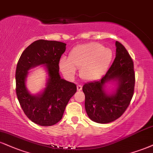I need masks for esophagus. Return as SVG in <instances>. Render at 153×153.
Segmentation results:
<instances>
[{"mask_svg": "<svg viewBox=\"0 0 153 153\" xmlns=\"http://www.w3.org/2000/svg\"><path fill=\"white\" fill-rule=\"evenodd\" d=\"M77 90H78V91H81V90H82V85H77Z\"/></svg>", "mask_w": 153, "mask_h": 153, "instance_id": "34e87169", "label": "esophagus"}]
</instances>
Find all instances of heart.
Segmentation results:
<instances>
[{"label":"heart","instance_id":"obj_1","mask_svg":"<svg viewBox=\"0 0 153 153\" xmlns=\"http://www.w3.org/2000/svg\"><path fill=\"white\" fill-rule=\"evenodd\" d=\"M113 53L100 43H90L80 45L72 49L68 58H62L59 67L68 78L74 77L76 69L85 80H93L102 75L110 66Z\"/></svg>","mask_w":153,"mask_h":153}]
</instances>
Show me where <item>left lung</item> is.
I'll return each instance as SVG.
<instances>
[{
  "label": "left lung",
  "mask_w": 153,
  "mask_h": 153,
  "mask_svg": "<svg viewBox=\"0 0 153 153\" xmlns=\"http://www.w3.org/2000/svg\"><path fill=\"white\" fill-rule=\"evenodd\" d=\"M116 56L106 74L99 80L82 86L85 108L88 117L97 123H108L119 118L129 106L133 96L135 76L132 59L126 48L115 42ZM110 80L117 81L113 94H107L104 85Z\"/></svg>",
  "instance_id": "obj_1"
}]
</instances>
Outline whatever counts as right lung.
<instances>
[{
  "label": "right lung",
  "mask_w": 153,
  "mask_h": 153,
  "mask_svg": "<svg viewBox=\"0 0 153 153\" xmlns=\"http://www.w3.org/2000/svg\"><path fill=\"white\" fill-rule=\"evenodd\" d=\"M66 44L55 40H38L23 51L16 71V95L22 109L31 121L41 126H51L62 119L65 107L77 91L76 85L60 78L59 62ZM45 65L49 75L43 93L32 96L25 87L27 71Z\"/></svg>",
  "instance_id": "1"
}]
</instances>
